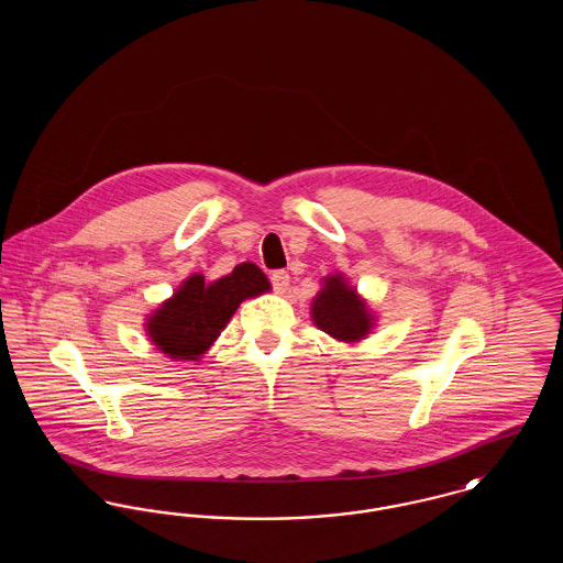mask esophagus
<instances>
[{"label":"esophagus","mask_w":563,"mask_h":563,"mask_svg":"<svg viewBox=\"0 0 563 563\" xmlns=\"http://www.w3.org/2000/svg\"><path fill=\"white\" fill-rule=\"evenodd\" d=\"M269 283H272V287H274V291L276 294H285L287 289H289V274L285 272V269H276V272H272L269 274Z\"/></svg>","instance_id":"obj_1"}]
</instances>
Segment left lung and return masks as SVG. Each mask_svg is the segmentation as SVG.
Here are the masks:
<instances>
[{
  "label": "left lung",
  "mask_w": 563,
  "mask_h": 563,
  "mask_svg": "<svg viewBox=\"0 0 563 563\" xmlns=\"http://www.w3.org/2000/svg\"><path fill=\"white\" fill-rule=\"evenodd\" d=\"M310 312L321 331L346 344L365 340L375 324L372 310L342 274H331L322 280V289L312 299Z\"/></svg>",
  "instance_id": "8db88e82"
}]
</instances>
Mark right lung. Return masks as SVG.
I'll use <instances>...</instances> for the list:
<instances>
[{
  "mask_svg": "<svg viewBox=\"0 0 563 563\" xmlns=\"http://www.w3.org/2000/svg\"><path fill=\"white\" fill-rule=\"evenodd\" d=\"M269 291L268 278L255 264H239L232 274L205 283L194 274L150 314L145 331L168 358L198 361L213 346L244 299Z\"/></svg>",
  "mask_w": 563,
  "mask_h": 563,
  "instance_id": "add662e5",
  "label": "right lung"
}]
</instances>
